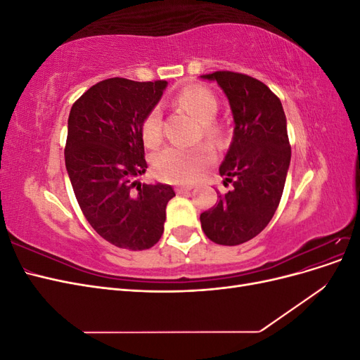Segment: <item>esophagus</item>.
I'll return each mask as SVG.
<instances>
[{
    "label": "esophagus",
    "mask_w": 360,
    "mask_h": 360,
    "mask_svg": "<svg viewBox=\"0 0 360 360\" xmlns=\"http://www.w3.org/2000/svg\"><path fill=\"white\" fill-rule=\"evenodd\" d=\"M191 189H192V186H186V184H177V186H176V192H177V193L188 192V191H191Z\"/></svg>",
    "instance_id": "34e87169"
}]
</instances>
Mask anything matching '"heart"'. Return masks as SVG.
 <instances>
[{
    "label": "heart",
    "mask_w": 360,
    "mask_h": 360,
    "mask_svg": "<svg viewBox=\"0 0 360 360\" xmlns=\"http://www.w3.org/2000/svg\"><path fill=\"white\" fill-rule=\"evenodd\" d=\"M177 102L197 117L202 124V132L209 139H219L224 127L213 120L219 102L216 94L200 84L184 86L177 94ZM141 136L148 147H156L162 141V114L159 108H153L141 124ZM214 160V153L209 146L198 147H167L159 151L153 159L156 177L171 183H189L200 177L201 171Z\"/></svg>",
    "instance_id": "obj_1"
}]
</instances>
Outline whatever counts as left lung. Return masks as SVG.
Here are the masks:
<instances>
[{
  "mask_svg": "<svg viewBox=\"0 0 360 360\" xmlns=\"http://www.w3.org/2000/svg\"><path fill=\"white\" fill-rule=\"evenodd\" d=\"M202 78L219 84L236 126L219 168L233 188L200 221L212 242L236 246L263 231L278 209L291 159L287 118L279 97L252 76L217 70Z\"/></svg>",
  "mask_w": 360,
  "mask_h": 360,
  "instance_id": "8db88e82",
  "label": "left lung"
}]
</instances>
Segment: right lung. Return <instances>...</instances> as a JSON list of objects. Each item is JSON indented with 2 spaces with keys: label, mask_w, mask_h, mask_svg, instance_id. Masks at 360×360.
<instances>
[{
  "label": "right lung",
  "mask_w": 360,
  "mask_h": 360,
  "mask_svg": "<svg viewBox=\"0 0 360 360\" xmlns=\"http://www.w3.org/2000/svg\"><path fill=\"white\" fill-rule=\"evenodd\" d=\"M167 81L110 78L72 106L64 159L75 197L93 230L117 248L144 250L163 233L169 184H141L147 169L141 124Z\"/></svg>",
  "instance_id": "right-lung-1"
}]
</instances>
